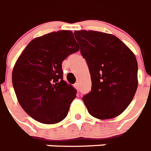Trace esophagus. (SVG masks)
<instances>
[{
    "instance_id": "obj_1",
    "label": "esophagus",
    "mask_w": 151,
    "mask_h": 151,
    "mask_svg": "<svg viewBox=\"0 0 151 151\" xmlns=\"http://www.w3.org/2000/svg\"><path fill=\"white\" fill-rule=\"evenodd\" d=\"M74 86H75V88H76V89H78V83H75Z\"/></svg>"
}]
</instances>
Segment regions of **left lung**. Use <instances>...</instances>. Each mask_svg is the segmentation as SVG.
<instances>
[{
    "instance_id": "1",
    "label": "left lung",
    "mask_w": 151,
    "mask_h": 151,
    "mask_svg": "<svg viewBox=\"0 0 151 151\" xmlns=\"http://www.w3.org/2000/svg\"><path fill=\"white\" fill-rule=\"evenodd\" d=\"M76 39L91 75L92 88L83 100L97 119L121 114L137 89V62L131 50L117 37L94 31H76Z\"/></svg>"
}]
</instances>
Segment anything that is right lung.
<instances>
[{
    "label": "right lung",
    "mask_w": 151,
    "mask_h": 151,
    "mask_svg": "<svg viewBox=\"0 0 151 151\" xmlns=\"http://www.w3.org/2000/svg\"><path fill=\"white\" fill-rule=\"evenodd\" d=\"M78 50L71 31L36 38L24 48L14 67L12 83L20 105L31 117L45 124L65 118L77 91L63 80L62 63Z\"/></svg>",
    "instance_id": "obj_1"
}]
</instances>
